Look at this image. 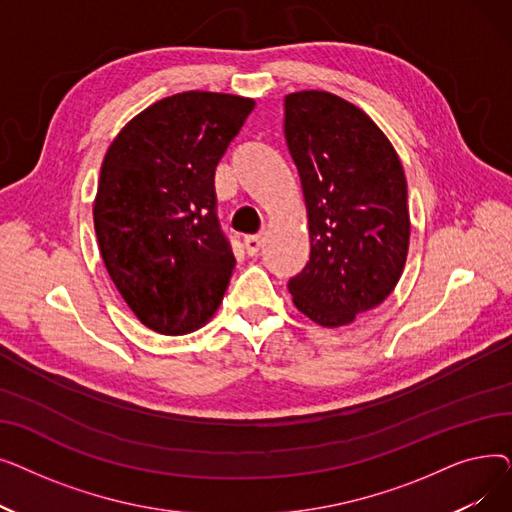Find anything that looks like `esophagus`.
Listing matches in <instances>:
<instances>
[{"label": "esophagus", "instance_id": "esophagus-1", "mask_svg": "<svg viewBox=\"0 0 512 512\" xmlns=\"http://www.w3.org/2000/svg\"><path fill=\"white\" fill-rule=\"evenodd\" d=\"M261 247H263V236L261 234H257V236H247L245 238V249H247V253L253 257V255H257L259 251H261Z\"/></svg>", "mask_w": 512, "mask_h": 512}]
</instances>
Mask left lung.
<instances>
[{"instance_id": "1", "label": "left lung", "mask_w": 512, "mask_h": 512, "mask_svg": "<svg viewBox=\"0 0 512 512\" xmlns=\"http://www.w3.org/2000/svg\"><path fill=\"white\" fill-rule=\"evenodd\" d=\"M284 137L311 242L303 272L288 280L292 303L319 326H346L384 303L405 270V170L378 124L326 91L284 97Z\"/></svg>"}]
</instances>
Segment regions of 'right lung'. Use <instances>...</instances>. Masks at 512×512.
Listing matches in <instances>:
<instances>
[{"mask_svg":"<svg viewBox=\"0 0 512 512\" xmlns=\"http://www.w3.org/2000/svg\"><path fill=\"white\" fill-rule=\"evenodd\" d=\"M255 101L186 91L134 116L107 149L93 222L105 270L143 326L195 332L218 311L234 255L213 176Z\"/></svg>","mask_w":512,"mask_h":512,"instance_id":"obj_1","label":"right lung"}]
</instances>
